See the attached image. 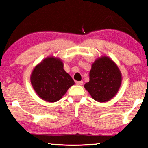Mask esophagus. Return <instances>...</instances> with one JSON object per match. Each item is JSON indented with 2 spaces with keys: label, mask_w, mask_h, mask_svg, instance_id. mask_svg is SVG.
Segmentation results:
<instances>
[{
  "label": "esophagus",
  "mask_w": 148,
  "mask_h": 148,
  "mask_svg": "<svg viewBox=\"0 0 148 148\" xmlns=\"http://www.w3.org/2000/svg\"><path fill=\"white\" fill-rule=\"evenodd\" d=\"M76 84H77V85H78V86H82V84H83V82H82V81H78V82H76Z\"/></svg>",
  "instance_id": "34e87169"
}]
</instances>
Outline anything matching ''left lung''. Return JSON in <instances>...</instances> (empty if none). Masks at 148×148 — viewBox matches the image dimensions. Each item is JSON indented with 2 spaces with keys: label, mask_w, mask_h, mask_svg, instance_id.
<instances>
[{
  "label": "left lung",
  "mask_w": 148,
  "mask_h": 148,
  "mask_svg": "<svg viewBox=\"0 0 148 148\" xmlns=\"http://www.w3.org/2000/svg\"><path fill=\"white\" fill-rule=\"evenodd\" d=\"M122 76L117 65L106 56L98 59L92 65L90 81L84 88L95 101L106 102L118 92Z\"/></svg>",
  "instance_id": "1"
}]
</instances>
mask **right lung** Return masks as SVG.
I'll use <instances>...</instances> for the list:
<instances>
[{
    "label": "right lung",
    "mask_w": 148,
    "mask_h": 148,
    "mask_svg": "<svg viewBox=\"0 0 148 148\" xmlns=\"http://www.w3.org/2000/svg\"><path fill=\"white\" fill-rule=\"evenodd\" d=\"M30 81L34 91L47 102H56L75 82L63 69V63L53 57L47 58L32 73Z\"/></svg>",
    "instance_id": "right-lung-1"
}]
</instances>
